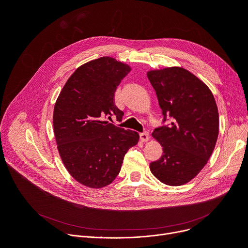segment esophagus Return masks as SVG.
Returning <instances> with one entry per match:
<instances>
[{
    "label": "esophagus",
    "mask_w": 248,
    "mask_h": 248,
    "mask_svg": "<svg viewBox=\"0 0 248 248\" xmlns=\"http://www.w3.org/2000/svg\"><path fill=\"white\" fill-rule=\"evenodd\" d=\"M140 139L141 141H148L150 140V134L149 132H144L140 134Z\"/></svg>",
    "instance_id": "34e87169"
}]
</instances>
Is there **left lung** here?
Masks as SVG:
<instances>
[{"mask_svg": "<svg viewBox=\"0 0 248 248\" xmlns=\"http://www.w3.org/2000/svg\"><path fill=\"white\" fill-rule=\"evenodd\" d=\"M148 78L164 115L171 124L155 128L153 138L163 147L160 160L150 164L153 175L169 186L196 177L211 157L219 134V113L213 93L189 70H150Z\"/></svg>", "mask_w": 248, "mask_h": 248, "instance_id": "left-lung-1", "label": "left lung"}]
</instances>
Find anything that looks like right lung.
I'll use <instances>...</instances> for the list:
<instances>
[{
    "instance_id": "add662e5",
    "label": "right lung",
    "mask_w": 248,
    "mask_h": 248,
    "mask_svg": "<svg viewBox=\"0 0 248 248\" xmlns=\"http://www.w3.org/2000/svg\"><path fill=\"white\" fill-rule=\"evenodd\" d=\"M129 65L104 56L78 67L55 102L53 128L59 155L68 173L80 184L98 189L120 174L124 155L139 141V134L104 121L124 112L113 96Z\"/></svg>"
}]
</instances>
